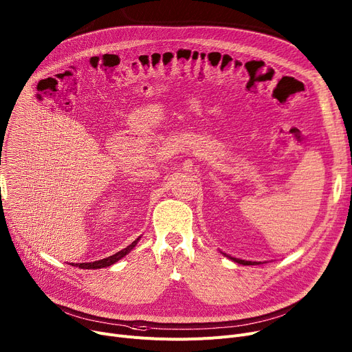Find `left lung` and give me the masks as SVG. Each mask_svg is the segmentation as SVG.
Here are the masks:
<instances>
[{
    "instance_id": "8db88e82",
    "label": "left lung",
    "mask_w": 352,
    "mask_h": 352,
    "mask_svg": "<svg viewBox=\"0 0 352 352\" xmlns=\"http://www.w3.org/2000/svg\"><path fill=\"white\" fill-rule=\"evenodd\" d=\"M226 256V254H224ZM229 258H232V260H234L236 263H240V264H243V265H254V264H261L260 261L257 263V261H245V260H240V258H234V257H232V256H227Z\"/></svg>"
}]
</instances>
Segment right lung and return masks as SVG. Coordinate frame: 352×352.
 Wrapping results in <instances>:
<instances>
[{"label": "right lung", "mask_w": 352, "mask_h": 352, "mask_svg": "<svg viewBox=\"0 0 352 352\" xmlns=\"http://www.w3.org/2000/svg\"><path fill=\"white\" fill-rule=\"evenodd\" d=\"M140 240V237H138L132 244H129L126 249H123V250H120V252H118V253H115V254H112V256H109V257H107V258H102V260H98V261H94V263H80V264H75V265H79V268H103V267H109V265H112V264H115L116 261H119L122 257H125L133 247L136 245V243ZM71 264V263H69ZM72 265H74V263H72Z\"/></svg>", "instance_id": "1"}]
</instances>
